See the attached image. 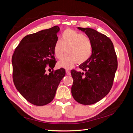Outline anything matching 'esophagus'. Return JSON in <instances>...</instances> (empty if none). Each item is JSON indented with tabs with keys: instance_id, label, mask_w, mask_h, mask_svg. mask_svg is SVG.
Segmentation results:
<instances>
[{
	"instance_id": "obj_1",
	"label": "esophagus",
	"mask_w": 133,
	"mask_h": 133,
	"mask_svg": "<svg viewBox=\"0 0 133 133\" xmlns=\"http://www.w3.org/2000/svg\"><path fill=\"white\" fill-rule=\"evenodd\" d=\"M66 73L68 75H71V72L69 70H66Z\"/></svg>"
}]
</instances>
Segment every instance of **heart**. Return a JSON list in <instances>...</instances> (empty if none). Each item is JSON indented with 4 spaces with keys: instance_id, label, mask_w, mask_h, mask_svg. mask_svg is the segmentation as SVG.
<instances>
[{
    "instance_id": "obj_1",
    "label": "heart",
    "mask_w": 133,
    "mask_h": 133,
    "mask_svg": "<svg viewBox=\"0 0 133 133\" xmlns=\"http://www.w3.org/2000/svg\"><path fill=\"white\" fill-rule=\"evenodd\" d=\"M93 50V44L90 37L71 29L64 30L61 39L55 42L54 53L58 59H62L65 51L67 53L58 63L59 65L70 69L76 63L81 64L90 58Z\"/></svg>"
}]
</instances>
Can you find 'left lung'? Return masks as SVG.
Here are the masks:
<instances>
[{
	"mask_svg": "<svg viewBox=\"0 0 133 133\" xmlns=\"http://www.w3.org/2000/svg\"><path fill=\"white\" fill-rule=\"evenodd\" d=\"M78 29L91 39L93 50L90 58L79 66L83 72L71 71V94L79 103L91 105L109 92L118 68L117 57L113 44L105 35L89 28Z\"/></svg>",
	"mask_w": 133,
	"mask_h": 133,
	"instance_id": "left-lung-1",
	"label": "left lung"
}]
</instances>
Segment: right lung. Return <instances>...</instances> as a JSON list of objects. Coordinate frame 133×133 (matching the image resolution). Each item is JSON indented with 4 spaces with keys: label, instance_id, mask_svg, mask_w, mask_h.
Segmentation results:
<instances>
[{
    "label": "right lung",
    "instance_id": "1",
    "mask_svg": "<svg viewBox=\"0 0 133 133\" xmlns=\"http://www.w3.org/2000/svg\"><path fill=\"white\" fill-rule=\"evenodd\" d=\"M58 26L28 35L22 39L12 57L13 79L18 91L27 101L43 106L53 100L59 84L65 75L63 68L53 69L56 60L54 46L58 39Z\"/></svg>",
    "mask_w": 133,
    "mask_h": 133
}]
</instances>
